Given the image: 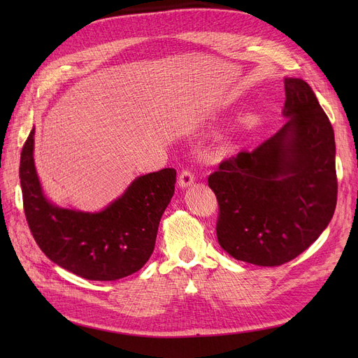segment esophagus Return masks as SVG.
<instances>
[{
    "mask_svg": "<svg viewBox=\"0 0 358 358\" xmlns=\"http://www.w3.org/2000/svg\"><path fill=\"white\" fill-rule=\"evenodd\" d=\"M194 182V174L190 168H184L182 171L180 173V178H178V184L181 187H189Z\"/></svg>",
    "mask_w": 358,
    "mask_h": 358,
    "instance_id": "1",
    "label": "esophagus"
}]
</instances>
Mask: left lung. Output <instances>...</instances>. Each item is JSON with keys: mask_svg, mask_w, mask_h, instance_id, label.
<instances>
[{"mask_svg": "<svg viewBox=\"0 0 358 358\" xmlns=\"http://www.w3.org/2000/svg\"><path fill=\"white\" fill-rule=\"evenodd\" d=\"M289 120L254 150L223 159L208 178L216 235L235 259L277 267L308 250L331 222L338 194L332 124L312 88L286 78Z\"/></svg>", "mask_w": 358, "mask_h": 358, "instance_id": "8db88e82", "label": "left lung"}]
</instances>
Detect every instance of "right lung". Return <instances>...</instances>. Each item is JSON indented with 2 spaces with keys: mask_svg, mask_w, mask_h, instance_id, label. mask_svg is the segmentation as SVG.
<instances>
[{
  "mask_svg": "<svg viewBox=\"0 0 358 358\" xmlns=\"http://www.w3.org/2000/svg\"><path fill=\"white\" fill-rule=\"evenodd\" d=\"M31 129L22 149L20 184L30 232L55 264L87 280L111 281L139 271L155 247L159 220L176 189L177 171L138 177L100 213L59 209L42 193L33 162Z\"/></svg>",
  "mask_w": 358,
  "mask_h": 358,
  "instance_id": "add662e5",
  "label": "right lung"
}]
</instances>
